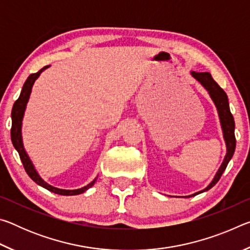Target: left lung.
<instances>
[{
    "label": "left lung",
    "instance_id": "obj_1",
    "mask_svg": "<svg viewBox=\"0 0 250 250\" xmlns=\"http://www.w3.org/2000/svg\"><path fill=\"white\" fill-rule=\"evenodd\" d=\"M191 75L202 84L203 87L205 88L207 91H208L211 100L214 101L215 105H216L219 121H221V125L223 130L224 140H225V143H226L227 153L225 155V158H224L222 166L219 167L217 173L215 174L213 181L210 182L208 186L205 188L204 189H202L200 192H196L192 194V195H188L185 197L195 196L197 194L208 191V189L213 188V186L219 181V179H221V176L223 174V172L225 171L228 162H229L230 159L232 158V155H234L235 147H236L235 121H234V117H232L230 112L229 104H228V98H227L226 92L218 86V83L215 82L213 78H211V75L209 73H196V71H192Z\"/></svg>",
    "mask_w": 250,
    "mask_h": 250
}]
</instances>
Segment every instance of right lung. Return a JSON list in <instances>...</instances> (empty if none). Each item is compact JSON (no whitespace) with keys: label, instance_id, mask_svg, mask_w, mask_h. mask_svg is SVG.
I'll list each match as a JSON object with an SVG mask.
<instances>
[{"label":"right lung","instance_id":"1","mask_svg":"<svg viewBox=\"0 0 250 250\" xmlns=\"http://www.w3.org/2000/svg\"><path fill=\"white\" fill-rule=\"evenodd\" d=\"M48 67L49 66H45L44 68H42L40 71H37V73L28 76V78L26 79V82H25L23 86V89L21 91L19 99L15 101L13 109H12V129H11L12 143H13L16 151L19 152L20 158H21V161H22L25 171H26L28 176L31 177L36 184L43 186L44 188L48 189V191L53 192L55 194H59V195H78V194H82L84 191H87L89 188H91V186L95 184V182L97 181V177L91 182V183L78 189H62V188H54V186L46 183V182L40 176L39 173H37V171L35 170V167L33 166V162L31 161V159H29V156L27 155L26 151L24 149L23 139H22V121H23L25 109H26V104L28 103L29 95H31L32 92V87L34 83H35V80L40 77L42 71H44L46 68H48Z\"/></svg>","mask_w":250,"mask_h":250}]
</instances>
